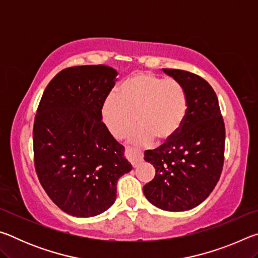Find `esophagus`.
<instances>
[{
    "instance_id": "1",
    "label": "esophagus",
    "mask_w": 258,
    "mask_h": 258,
    "mask_svg": "<svg viewBox=\"0 0 258 258\" xmlns=\"http://www.w3.org/2000/svg\"><path fill=\"white\" fill-rule=\"evenodd\" d=\"M126 155H127V158L130 159L131 164L133 165V167H138V166L143 161V156L141 152L134 150L132 148H127V149H126Z\"/></svg>"
}]
</instances>
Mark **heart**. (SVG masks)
I'll return each mask as SVG.
<instances>
[{
    "label": "heart",
    "mask_w": 258,
    "mask_h": 258,
    "mask_svg": "<svg viewBox=\"0 0 258 258\" xmlns=\"http://www.w3.org/2000/svg\"><path fill=\"white\" fill-rule=\"evenodd\" d=\"M186 112L187 99L180 83L143 72L126 78L101 108L104 125L117 139L127 135L138 121L140 128L132 140L141 145L152 139L172 140L180 132Z\"/></svg>",
    "instance_id": "b5f03b06"
}]
</instances>
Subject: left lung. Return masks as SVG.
I'll list each match as a JSON object with an SVG mask.
<instances>
[{
  "label": "left lung",
  "mask_w": 258,
  "mask_h": 258,
  "mask_svg": "<svg viewBox=\"0 0 258 258\" xmlns=\"http://www.w3.org/2000/svg\"><path fill=\"white\" fill-rule=\"evenodd\" d=\"M163 72L183 86L187 112L175 137L145 152L156 175L143 186V194L160 209L184 212L202 204L220 180L225 127L216 94L204 78L180 69Z\"/></svg>",
  "instance_id": "8db88e82"
}]
</instances>
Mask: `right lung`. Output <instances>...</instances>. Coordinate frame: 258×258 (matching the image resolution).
<instances>
[{
    "instance_id": "right-lung-1",
    "label": "right lung",
    "mask_w": 258,
    "mask_h": 258,
    "mask_svg": "<svg viewBox=\"0 0 258 258\" xmlns=\"http://www.w3.org/2000/svg\"><path fill=\"white\" fill-rule=\"evenodd\" d=\"M117 72L103 64L61 71L46 86L33 128L34 163L43 189L76 217L106 212L117 181L132 169L102 123L101 108Z\"/></svg>"
}]
</instances>
